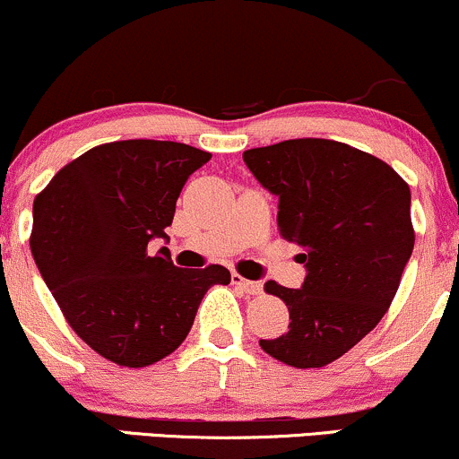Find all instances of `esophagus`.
Returning a JSON list of instances; mask_svg holds the SVG:
<instances>
[{
  "label": "esophagus",
  "mask_w": 459,
  "mask_h": 459,
  "mask_svg": "<svg viewBox=\"0 0 459 459\" xmlns=\"http://www.w3.org/2000/svg\"><path fill=\"white\" fill-rule=\"evenodd\" d=\"M230 282H233L235 287H239L241 291L250 293V296H259V293L263 291V284H261V282L247 281V278L239 276V273H233V276H230Z\"/></svg>",
  "instance_id": "1"
}]
</instances>
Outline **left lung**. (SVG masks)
<instances>
[{"label":"left lung","instance_id":"obj_1","mask_svg":"<svg viewBox=\"0 0 459 459\" xmlns=\"http://www.w3.org/2000/svg\"><path fill=\"white\" fill-rule=\"evenodd\" d=\"M246 166L278 196V230L302 247L299 289L267 281L289 308V330L263 351L317 368L380 324L414 247L410 187L388 163L343 142L299 138L244 152Z\"/></svg>","mask_w":459,"mask_h":459}]
</instances>
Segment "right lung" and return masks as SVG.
<instances>
[{
	"label": "right lung",
	"mask_w": 459,
	"mask_h": 459,
	"mask_svg": "<svg viewBox=\"0 0 459 459\" xmlns=\"http://www.w3.org/2000/svg\"><path fill=\"white\" fill-rule=\"evenodd\" d=\"M212 160L181 142L123 140L66 163L34 200L30 247L83 343L120 367H149L186 341L222 265L181 270L166 239L189 175Z\"/></svg>",
	"instance_id": "1"
}]
</instances>
